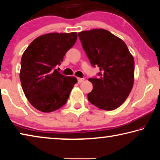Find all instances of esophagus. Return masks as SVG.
<instances>
[{
	"mask_svg": "<svg viewBox=\"0 0 160 160\" xmlns=\"http://www.w3.org/2000/svg\"><path fill=\"white\" fill-rule=\"evenodd\" d=\"M84 80H85V79H84V78H78V83L82 82Z\"/></svg>",
	"mask_w": 160,
	"mask_h": 160,
	"instance_id": "1",
	"label": "esophagus"
}]
</instances>
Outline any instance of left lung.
<instances>
[{
    "instance_id": "left-lung-1",
    "label": "left lung",
    "mask_w": 160,
    "mask_h": 160,
    "mask_svg": "<svg viewBox=\"0 0 160 160\" xmlns=\"http://www.w3.org/2000/svg\"><path fill=\"white\" fill-rule=\"evenodd\" d=\"M83 49L99 78H90L93 89L88 100L99 109L112 111L126 101L134 83V58L122 39L104 29L78 33Z\"/></svg>"
}]
</instances>
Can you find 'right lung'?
I'll list each match as a JSON object with an SVG mask.
<instances>
[{"instance_id":"add662e5","label":"right lung","mask_w":160,"mask_h":160,"mask_svg":"<svg viewBox=\"0 0 160 160\" xmlns=\"http://www.w3.org/2000/svg\"><path fill=\"white\" fill-rule=\"evenodd\" d=\"M76 32L48 33L32 41L21 58L20 78L29 102L40 112L48 113L63 107L78 80L55 69L76 42Z\"/></svg>"}]
</instances>
